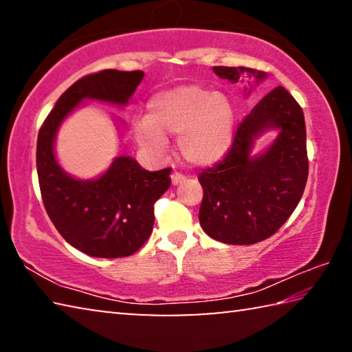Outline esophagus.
Here are the masks:
<instances>
[{
  "label": "esophagus",
  "mask_w": 352,
  "mask_h": 352,
  "mask_svg": "<svg viewBox=\"0 0 352 352\" xmlns=\"http://www.w3.org/2000/svg\"><path fill=\"white\" fill-rule=\"evenodd\" d=\"M170 180H172V184L177 186V184H180L184 180V175L180 174V172H174V174L170 175Z\"/></svg>",
  "instance_id": "esophagus-1"
}]
</instances>
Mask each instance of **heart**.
<instances>
[{"mask_svg":"<svg viewBox=\"0 0 352 352\" xmlns=\"http://www.w3.org/2000/svg\"><path fill=\"white\" fill-rule=\"evenodd\" d=\"M234 109L222 94L199 85H183L148 99L147 116L133 122L141 147L160 155L166 135H178L180 157L190 166L205 168L225 157L233 141Z\"/></svg>","mask_w":352,"mask_h":352,"instance_id":"1","label":"heart"}]
</instances>
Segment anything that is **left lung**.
Listing matches in <instances>:
<instances>
[{
    "label": "left lung",
    "instance_id": "8db88e82",
    "mask_svg": "<svg viewBox=\"0 0 352 352\" xmlns=\"http://www.w3.org/2000/svg\"><path fill=\"white\" fill-rule=\"evenodd\" d=\"M220 79L237 82L245 67H214ZM282 130L264 155L249 158L252 140L262 129ZM309 175L306 124L300 104L284 87L273 88L237 126L225 157L201 170L204 188L199 220L205 233L223 243L250 245L267 239L285 223L305 192Z\"/></svg>",
    "mask_w": 352,
    "mask_h": 352
}]
</instances>
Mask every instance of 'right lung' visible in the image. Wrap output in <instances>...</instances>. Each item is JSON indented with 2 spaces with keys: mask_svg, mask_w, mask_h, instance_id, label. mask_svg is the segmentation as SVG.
<instances>
[{
  "mask_svg": "<svg viewBox=\"0 0 352 352\" xmlns=\"http://www.w3.org/2000/svg\"><path fill=\"white\" fill-rule=\"evenodd\" d=\"M142 71L102 69L87 74L65 91L41 124L37 174L45 210L69 245L94 258H126L148 239L153 205L170 186V168L148 172L130 157H119L91 182L74 180L58 168L52 142L58 126L83 99L127 104Z\"/></svg>",
  "mask_w": 352,
  "mask_h": 352,
  "instance_id": "1",
  "label": "right lung"
}]
</instances>
